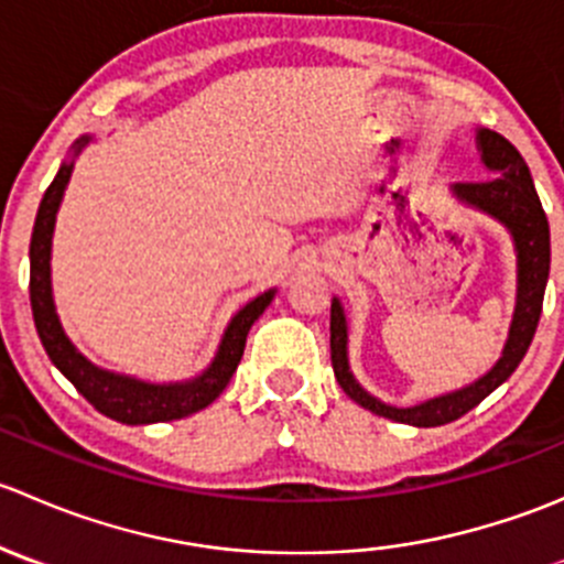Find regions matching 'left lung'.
I'll use <instances>...</instances> for the list:
<instances>
[{"instance_id": "left-lung-1", "label": "left lung", "mask_w": 564, "mask_h": 564, "mask_svg": "<svg viewBox=\"0 0 564 564\" xmlns=\"http://www.w3.org/2000/svg\"><path fill=\"white\" fill-rule=\"evenodd\" d=\"M477 144H480L482 163L488 166V172H494V176L482 182H456L453 193L460 202L502 220L513 235L516 250H519V303H516L513 324H510V338L497 366L486 377L477 379L475 384L458 392H447V395L425 401L420 406H388V403L368 395L349 373L344 308H340L338 300H333V308H329V360H333L335 379L351 401L360 403L368 412L379 414V417L395 420V423L434 429V425H445L464 417L469 409H475L488 392L497 390L519 368L529 344H532L534 329H538L540 311H543L545 281H549L551 267V235L549 218H545L538 191H534L532 174H529L521 152L505 135L494 133V130H477Z\"/></svg>"}]
</instances>
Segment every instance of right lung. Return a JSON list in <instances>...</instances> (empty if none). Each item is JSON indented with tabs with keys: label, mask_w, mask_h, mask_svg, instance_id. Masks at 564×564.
I'll use <instances>...</instances> for the list:
<instances>
[{
	"label": "right lung",
	"mask_w": 564,
	"mask_h": 564,
	"mask_svg": "<svg viewBox=\"0 0 564 564\" xmlns=\"http://www.w3.org/2000/svg\"><path fill=\"white\" fill-rule=\"evenodd\" d=\"M87 141L89 139L76 141V152H82V147ZM70 172L73 163H62L54 182L45 191L30 242V303L45 355L51 357V362L70 379L73 388L82 392L100 414L117 420V423H166V420L187 417V414L209 406L226 390L229 379L235 377L237 366L242 360V351H246L250 324L264 314V308L272 303V294L275 292L259 294L256 300H250L240 314L231 318L229 329H226L224 340H220L215 362L202 377L193 379V382L147 384L139 382V379L100 371L87 357L78 355L76 346L62 333V324L54 311V297H51V235H54L56 209H59L62 193H65Z\"/></svg>",
	"instance_id": "1"
}]
</instances>
